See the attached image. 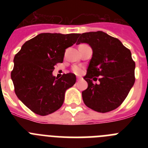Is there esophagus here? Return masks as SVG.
<instances>
[{"label":"esophagus","instance_id":"1","mask_svg":"<svg viewBox=\"0 0 148 148\" xmlns=\"http://www.w3.org/2000/svg\"><path fill=\"white\" fill-rule=\"evenodd\" d=\"M82 77H79V76L77 77V81H78V82H79V81H81V80H82Z\"/></svg>","mask_w":148,"mask_h":148}]
</instances>
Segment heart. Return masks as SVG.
<instances>
[{"label":"heart","mask_w":148,"mask_h":148,"mask_svg":"<svg viewBox=\"0 0 148 148\" xmlns=\"http://www.w3.org/2000/svg\"><path fill=\"white\" fill-rule=\"evenodd\" d=\"M82 68L79 67V66H75V67H73V72L76 74H79V73H82Z\"/></svg>","instance_id":"b5f03b06"}]
</instances>
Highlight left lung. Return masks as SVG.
I'll use <instances>...</instances> for the list:
<instances>
[{"instance_id": "obj_1", "label": "left lung", "mask_w": 148, "mask_h": 148, "mask_svg": "<svg viewBox=\"0 0 148 148\" xmlns=\"http://www.w3.org/2000/svg\"><path fill=\"white\" fill-rule=\"evenodd\" d=\"M76 44L86 43L92 56L84 79L88 87L82 92L84 102L90 109L107 113L116 109L127 96L135 82V62L130 49L119 39L102 31L85 32ZM99 77V84L92 80Z\"/></svg>"}]
</instances>
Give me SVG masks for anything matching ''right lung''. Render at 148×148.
I'll use <instances>...</instances> for the list:
<instances>
[{"label":"right lung","instance_id":"obj_1","mask_svg":"<svg viewBox=\"0 0 148 148\" xmlns=\"http://www.w3.org/2000/svg\"><path fill=\"white\" fill-rule=\"evenodd\" d=\"M79 34L40 33L27 40L14 58L11 78L19 100L32 112L47 116L59 109L65 92L76 82L73 73L60 78L53 75L62 63L65 49L76 42Z\"/></svg>","mask_w":148,"mask_h":148}]
</instances>
